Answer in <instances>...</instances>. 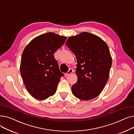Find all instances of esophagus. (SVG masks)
<instances>
[{"label":"esophagus","instance_id":"obj_1","mask_svg":"<svg viewBox=\"0 0 134 134\" xmlns=\"http://www.w3.org/2000/svg\"><path fill=\"white\" fill-rule=\"evenodd\" d=\"M73 69H72V68H70V69H69V71H68L67 73H66L65 75H68L69 74H71L72 73H73Z\"/></svg>","mask_w":134,"mask_h":134}]
</instances>
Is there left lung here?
Here are the masks:
<instances>
[{
    "label": "left lung",
    "mask_w": 134,
    "mask_h": 134,
    "mask_svg": "<svg viewBox=\"0 0 134 134\" xmlns=\"http://www.w3.org/2000/svg\"><path fill=\"white\" fill-rule=\"evenodd\" d=\"M66 44L75 55L78 81L73 95L82 100L99 96L108 80L112 58L107 44L96 35L83 32L68 38Z\"/></svg>",
    "instance_id": "1"
}]
</instances>
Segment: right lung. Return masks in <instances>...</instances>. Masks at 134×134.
<instances>
[{
    "label": "right lung",
    "instance_id": "add662e5",
    "mask_svg": "<svg viewBox=\"0 0 134 134\" xmlns=\"http://www.w3.org/2000/svg\"><path fill=\"white\" fill-rule=\"evenodd\" d=\"M66 38L47 32L34 38L24 49L20 66L21 76L28 92L38 100L54 95L61 77L64 75L54 54Z\"/></svg>",
    "mask_w": 134,
    "mask_h": 134
}]
</instances>
